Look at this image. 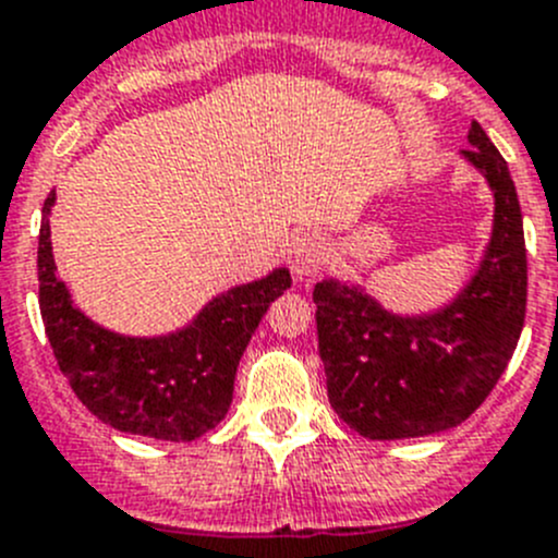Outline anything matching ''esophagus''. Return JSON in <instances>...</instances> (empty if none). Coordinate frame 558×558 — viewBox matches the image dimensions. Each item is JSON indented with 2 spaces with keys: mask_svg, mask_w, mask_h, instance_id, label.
I'll return each instance as SVG.
<instances>
[{
  "mask_svg": "<svg viewBox=\"0 0 558 558\" xmlns=\"http://www.w3.org/2000/svg\"><path fill=\"white\" fill-rule=\"evenodd\" d=\"M323 259H326V246H323L320 235H315V232H304L290 246V268H293L295 279H310V276H315Z\"/></svg>",
  "mask_w": 558,
  "mask_h": 558,
  "instance_id": "34e87169",
  "label": "esophagus"
}]
</instances>
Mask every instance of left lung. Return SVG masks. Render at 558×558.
<instances>
[{"label":"left lung","mask_w":558,"mask_h":558,"mask_svg":"<svg viewBox=\"0 0 558 558\" xmlns=\"http://www.w3.org/2000/svg\"><path fill=\"white\" fill-rule=\"evenodd\" d=\"M463 158L493 191V232L471 282L447 306L397 315L359 284H315L328 402L364 438L397 441L458 427L498 384L526 317V241L507 161L471 123Z\"/></svg>","instance_id":"8db88e82"}]
</instances>
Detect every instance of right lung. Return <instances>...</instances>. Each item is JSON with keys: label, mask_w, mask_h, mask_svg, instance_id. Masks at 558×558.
Returning a JSON list of instances; mask_svg holds the SVG:
<instances>
[{"label": "right lung", "mask_w": 558, "mask_h": 558, "mask_svg": "<svg viewBox=\"0 0 558 558\" xmlns=\"http://www.w3.org/2000/svg\"><path fill=\"white\" fill-rule=\"evenodd\" d=\"M44 203L37 241L40 315L54 359L89 413L120 433L158 441H194L225 418L238 362L268 312L290 288V270L276 268L257 282L216 295L185 328L163 337H125L89 320L57 276Z\"/></svg>", "instance_id": "add662e5"}]
</instances>
